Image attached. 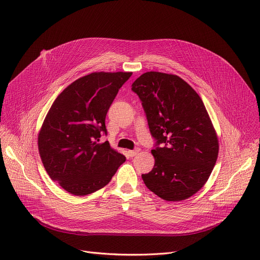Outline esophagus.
Returning <instances> with one entry per match:
<instances>
[{"label":"esophagus","mask_w":260,"mask_h":260,"mask_svg":"<svg viewBox=\"0 0 260 260\" xmlns=\"http://www.w3.org/2000/svg\"><path fill=\"white\" fill-rule=\"evenodd\" d=\"M138 153H139V148H136V149H134V151H128V155L131 157H135Z\"/></svg>","instance_id":"1"}]
</instances>
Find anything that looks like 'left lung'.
Masks as SVG:
<instances>
[{"label":"left lung","instance_id":"8db88e82","mask_svg":"<svg viewBox=\"0 0 260 260\" xmlns=\"http://www.w3.org/2000/svg\"><path fill=\"white\" fill-rule=\"evenodd\" d=\"M149 132L155 166L142 179L168 201H181L206 184L219 151L216 131L199 94L180 77L148 72L136 80ZM160 144L162 147H159Z\"/></svg>","mask_w":260,"mask_h":260}]
</instances>
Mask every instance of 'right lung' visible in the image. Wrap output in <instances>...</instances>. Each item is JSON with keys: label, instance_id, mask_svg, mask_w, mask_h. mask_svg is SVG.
<instances>
[{"label": "right lung", "instance_id": "1", "mask_svg": "<svg viewBox=\"0 0 260 260\" xmlns=\"http://www.w3.org/2000/svg\"><path fill=\"white\" fill-rule=\"evenodd\" d=\"M133 73H91L68 85L52 103L38 136L41 160L53 181L85 196L104 187L125 157L100 143L109 106Z\"/></svg>", "mask_w": 260, "mask_h": 260}]
</instances>
